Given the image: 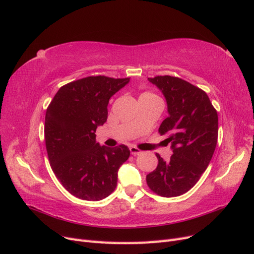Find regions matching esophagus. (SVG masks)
Segmentation results:
<instances>
[{
    "mask_svg": "<svg viewBox=\"0 0 254 254\" xmlns=\"http://www.w3.org/2000/svg\"><path fill=\"white\" fill-rule=\"evenodd\" d=\"M129 149H130V152H131V155H133V156L141 155V153H142V150H140L139 148L135 147V146H131V147H130Z\"/></svg>",
    "mask_w": 254,
    "mask_h": 254,
    "instance_id": "esophagus-1",
    "label": "esophagus"
}]
</instances>
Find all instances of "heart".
<instances>
[{
	"instance_id": "1",
	"label": "heart",
	"mask_w": 254,
	"mask_h": 254,
	"mask_svg": "<svg viewBox=\"0 0 254 254\" xmlns=\"http://www.w3.org/2000/svg\"><path fill=\"white\" fill-rule=\"evenodd\" d=\"M141 96H156V95L150 93V92H145V93H143Z\"/></svg>"
}]
</instances>
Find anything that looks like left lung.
<instances>
[{"label":"left lung","instance_id":"8db88e82","mask_svg":"<svg viewBox=\"0 0 254 254\" xmlns=\"http://www.w3.org/2000/svg\"><path fill=\"white\" fill-rule=\"evenodd\" d=\"M162 91L168 117L159 133L167 135L173 155L164 161L159 153L158 166L146 176L148 188L162 197L187 193L200 179L213 157L218 137V115L205 92L174 76L148 78Z\"/></svg>","mask_w":254,"mask_h":254}]
</instances>
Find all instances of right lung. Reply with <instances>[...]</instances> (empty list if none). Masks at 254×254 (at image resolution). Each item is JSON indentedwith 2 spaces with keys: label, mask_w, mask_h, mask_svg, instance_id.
<instances>
[{
  "label": "right lung",
  "mask_w": 254,
  "mask_h": 254,
  "mask_svg": "<svg viewBox=\"0 0 254 254\" xmlns=\"http://www.w3.org/2000/svg\"><path fill=\"white\" fill-rule=\"evenodd\" d=\"M129 78L89 76L61 87L47 109L44 140L51 167L63 187L83 200H102L117 188L118 171L130 156L95 141L97 126L108 118L110 97Z\"/></svg>",
  "instance_id": "add662e5"
}]
</instances>
